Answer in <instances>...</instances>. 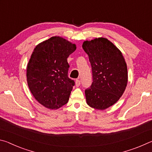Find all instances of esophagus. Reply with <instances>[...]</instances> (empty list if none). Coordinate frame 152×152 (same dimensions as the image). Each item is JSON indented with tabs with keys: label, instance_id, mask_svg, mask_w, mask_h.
Returning a JSON list of instances; mask_svg holds the SVG:
<instances>
[{
	"label": "esophagus",
	"instance_id": "obj_1",
	"mask_svg": "<svg viewBox=\"0 0 152 152\" xmlns=\"http://www.w3.org/2000/svg\"><path fill=\"white\" fill-rule=\"evenodd\" d=\"M80 85V81L79 80H76V86H79Z\"/></svg>",
	"mask_w": 152,
	"mask_h": 152
}]
</instances>
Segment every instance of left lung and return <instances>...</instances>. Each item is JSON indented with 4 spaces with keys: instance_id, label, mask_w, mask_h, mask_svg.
<instances>
[{
    "instance_id": "left-lung-1",
    "label": "left lung",
    "mask_w": 152,
    "mask_h": 152,
    "mask_svg": "<svg viewBox=\"0 0 152 152\" xmlns=\"http://www.w3.org/2000/svg\"><path fill=\"white\" fill-rule=\"evenodd\" d=\"M82 48L88 54L92 72L91 86L85 90L90 107L104 110L117 102L127 84V64L122 53L106 38L86 41Z\"/></svg>"
}]
</instances>
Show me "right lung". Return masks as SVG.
<instances>
[{"mask_svg": "<svg viewBox=\"0 0 152 152\" xmlns=\"http://www.w3.org/2000/svg\"><path fill=\"white\" fill-rule=\"evenodd\" d=\"M76 46L60 37H52L36 46L27 64L31 92L41 104L57 109L69 100L75 82L68 76L67 58Z\"/></svg>", "mask_w": 152, "mask_h": 152, "instance_id": "1", "label": "right lung"}]
</instances>
